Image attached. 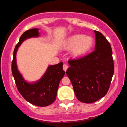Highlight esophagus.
Here are the masks:
<instances>
[{
    "instance_id": "esophagus-1",
    "label": "esophagus",
    "mask_w": 127,
    "mask_h": 127,
    "mask_svg": "<svg viewBox=\"0 0 127 127\" xmlns=\"http://www.w3.org/2000/svg\"><path fill=\"white\" fill-rule=\"evenodd\" d=\"M68 68V66L67 64H63V70H64V71H66V70H67Z\"/></svg>"
}]
</instances>
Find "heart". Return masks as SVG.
<instances>
[{
	"label": "heart",
	"mask_w": 127,
	"mask_h": 127,
	"mask_svg": "<svg viewBox=\"0 0 127 127\" xmlns=\"http://www.w3.org/2000/svg\"><path fill=\"white\" fill-rule=\"evenodd\" d=\"M93 39L91 36L83 34H74L68 38L64 43L67 48H72V54L79 57L87 53L92 48Z\"/></svg>",
	"instance_id": "heart-1"
}]
</instances>
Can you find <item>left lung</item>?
Listing matches in <instances>:
<instances>
[{
	"mask_svg": "<svg viewBox=\"0 0 127 127\" xmlns=\"http://www.w3.org/2000/svg\"><path fill=\"white\" fill-rule=\"evenodd\" d=\"M95 51L85 57L68 61L66 74L79 101L92 103L106 95L114 74L111 44L100 32L94 31Z\"/></svg>",
	"mask_w": 127,
	"mask_h": 127,
	"instance_id": "8db88e82",
	"label": "left lung"
}]
</instances>
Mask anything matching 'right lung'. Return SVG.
<instances>
[{
    "instance_id": "obj_1",
    "label": "right lung",
    "mask_w": 127,
    "mask_h": 127,
    "mask_svg": "<svg viewBox=\"0 0 127 127\" xmlns=\"http://www.w3.org/2000/svg\"><path fill=\"white\" fill-rule=\"evenodd\" d=\"M38 31L39 29H31L22 34L14 50L12 73L18 91L25 100L36 106H46L52 104L56 99L60 81L65 74L63 69V62L48 66L42 77L32 83L25 81L18 70L16 64V53L18 47L28 38L39 37L40 33Z\"/></svg>"
}]
</instances>
